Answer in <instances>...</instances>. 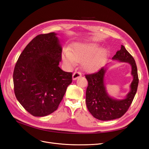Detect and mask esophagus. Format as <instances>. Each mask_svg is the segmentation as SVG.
<instances>
[{"label": "esophagus", "instance_id": "esophagus-1", "mask_svg": "<svg viewBox=\"0 0 149 149\" xmlns=\"http://www.w3.org/2000/svg\"><path fill=\"white\" fill-rule=\"evenodd\" d=\"M82 76L81 73H80L79 71H76L73 74V80H76V79H78V78L81 77Z\"/></svg>", "mask_w": 149, "mask_h": 149}]
</instances>
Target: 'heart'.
I'll use <instances>...</instances> for the list:
<instances>
[{
    "label": "heart",
    "instance_id": "obj_1",
    "mask_svg": "<svg viewBox=\"0 0 149 149\" xmlns=\"http://www.w3.org/2000/svg\"><path fill=\"white\" fill-rule=\"evenodd\" d=\"M98 45L94 43H76L62 54V59L68 66H73L76 61H83L86 69L96 70L106 55L104 49L99 50Z\"/></svg>",
    "mask_w": 149,
    "mask_h": 149
}]
</instances>
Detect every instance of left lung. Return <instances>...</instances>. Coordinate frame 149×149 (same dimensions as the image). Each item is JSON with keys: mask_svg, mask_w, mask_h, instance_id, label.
I'll list each match as a JSON object with an SVG mask.
<instances>
[{"mask_svg": "<svg viewBox=\"0 0 149 149\" xmlns=\"http://www.w3.org/2000/svg\"><path fill=\"white\" fill-rule=\"evenodd\" d=\"M112 59L129 63L132 66L133 81L130 91L124 100H117L108 95L104 84V74L106 68L103 66L96 73L85 74L88 86L86 93V102L88 109L94 118L101 120H110L121 118L131 104L136 95L139 78L137 65L134 58L123 45L116 52Z\"/></svg>", "mask_w": 149, "mask_h": 149, "instance_id": "1", "label": "left lung"}]
</instances>
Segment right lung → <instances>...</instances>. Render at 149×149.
I'll return each instance as SVG.
<instances>
[{"label": "right lung", "instance_id": "1", "mask_svg": "<svg viewBox=\"0 0 149 149\" xmlns=\"http://www.w3.org/2000/svg\"><path fill=\"white\" fill-rule=\"evenodd\" d=\"M61 53L55 33L40 34L26 45L16 63L13 74L15 95L33 116L55 111L72 82V73L58 66Z\"/></svg>", "mask_w": 149, "mask_h": 149}]
</instances>
